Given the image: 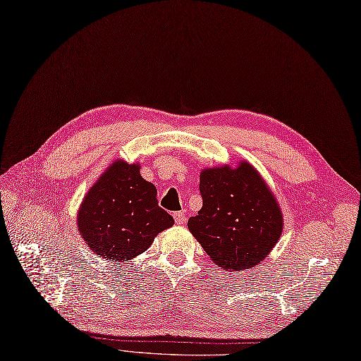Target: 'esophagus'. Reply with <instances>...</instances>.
I'll list each match as a JSON object with an SVG mask.
<instances>
[{
  "label": "esophagus",
  "mask_w": 361,
  "mask_h": 361,
  "mask_svg": "<svg viewBox=\"0 0 361 361\" xmlns=\"http://www.w3.org/2000/svg\"><path fill=\"white\" fill-rule=\"evenodd\" d=\"M173 220H176L177 224H184V223H185V214H184L183 211L173 212Z\"/></svg>",
  "instance_id": "1"
}]
</instances>
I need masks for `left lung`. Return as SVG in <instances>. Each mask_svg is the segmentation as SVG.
Segmentation results:
<instances>
[{"mask_svg": "<svg viewBox=\"0 0 361 361\" xmlns=\"http://www.w3.org/2000/svg\"><path fill=\"white\" fill-rule=\"evenodd\" d=\"M199 192L202 208L188 228L212 262L243 271L269 255L281 236L283 214L255 168L243 162L235 169H205Z\"/></svg>", "mask_w": 361, "mask_h": 361, "instance_id": "8db88e82", "label": "left lung"}]
</instances>
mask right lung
<instances>
[{"instance_id": "right-lung-1", "label": "right lung", "mask_w": 361, "mask_h": 361, "mask_svg": "<svg viewBox=\"0 0 361 361\" xmlns=\"http://www.w3.org/2000/svg\"><path fill=\"white\" fill-rule=\"evenodd\" d=\"M77 224L93 255L125 262L149 248L173 219L159 207L157 190L141 177L140 165L116 162L87 192Z\"/></svg>"}]
</instances>
